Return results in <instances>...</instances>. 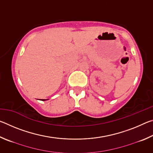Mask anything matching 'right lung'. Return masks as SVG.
I'll return each mask as SVG.
<instances>
[{
	"label": "right lung",
	"instance_id": "add662e5",
	"mask_svg": "<svg viewBox=\"0 0 153 153\" xmlns=\"http://www.w3.org/2000/svg\"><path fill=\"white\" fill-rule=\"evenodd\" d=\"M42 100H45V99H42Z\"/></svg>",
	"mask_w": 153,
	"mask_h": 153
}]
</instances>
